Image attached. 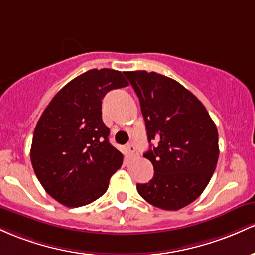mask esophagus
<instances>
[{
  "label": "esophagus",
  "mask_w": 255,
  "mask_h": 255,
  "mask_svg": "<svg viewBox=\"0 0 255 255\" xmlns=\"http://www.w3.org/2000/svg\"><path fill=\"white\" fill-rule=\"evenodd\" d=\"M128 153H130L131 158H136V156H138V150H137L135 145L131 144V143L128 145Z\"/></svg>",
  "instance_id": "1"
}]
</instances>
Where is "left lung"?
Returning a JSON list of instances; mask_svg holds the SVG:
<instances>
[{
  "label": "left lung",
  "instance_id": "left-lung-1",
  "mask_svg": "<svg viewBox=\"0 0 255 255\" xmlns=\"http://www.w3.org/2000/svg\"><path fill=\"white\" fill-rule=\"evenodd\" d=\"M124 74L138 96L150 143L143 156L154 167L153 178L138 183L137 191L155 207L181 210L201 195L216 170V124L201 101L174 79L147 71Z\"/></svg>",
  "mask_w": 255,
  "mask_h": 255
}]
</instances>
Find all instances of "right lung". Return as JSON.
I'll list each match as a JSON object with an SVG mask.
<instances>
[{"label": "right lung", "instance_id": "add662e5", "mask_svg": "<svg viewBox=\"0 0 255 255\" xmlns=\"http://www.w3.org/2000/svg\"><path fill=\"white\" fill-rule=\"evenodd\" d=\"M128 85L119 71L90 70L67 83L42 113L31 162L42 187L61 205L95 201L122 166L124 156L108 141L101 106L108 91Z\"/></svg>", "mask_w": 255, "mask_h": 255}]
</instances>
